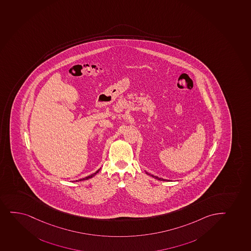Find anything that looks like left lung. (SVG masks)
Returning <instances> with one entry per match:
<instances>
[{
  "label": "left lung",
  "mask_w": 251,
  "mask_h": 251,
  "mask_svg": "<svg viewBox=\"0 0 251 251\" xmlns=\"http://www.w3.org/2000/svg\"><path fill=\"white\" fill-rule=\"evenodd\" d=\"M148 174V173H147ZM148 175H150V176H152V177H154V178H157V179H158V180H163L165 181L166 179H164V178H161V177H157V176H153V175H150V174H148Z\"/></svg>",
  "instance_id": "obj_1"
}]
</instances>
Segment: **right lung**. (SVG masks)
<instances>
[{"label": "right lung", "instance_id": "add662e5", "mask_svg": "<svg viewBox=\"0 0 251 251\" xmlns=\"http://www.w3.org/2000/svg\"><path fill=\"white\" fill-rule=\"evenodd\" d=\"M100 171V169H99L98 171H96V172L94 173V174H93V175H89V176H87V177H83V178H82V179H79V181H82V180H86V179H88V178H91V177H93V176H95V175L98 174V173Z\"/></svg>", "mask_w": 251, "mask_h": 251}]
</instances>
